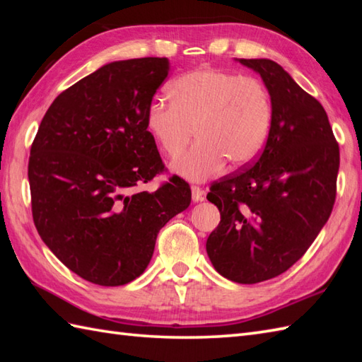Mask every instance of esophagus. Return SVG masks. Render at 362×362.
<instances>
[{"mask_svg":"<svg viewBox=\"0 0 362 362\" xmlns=\"http://www.w3.org/2000/svg\"><path fill=\"white\" fill-rule=\"evenodd\" d=\"M191 196H193V201L194 202L202 201V199H204V189L193 185V187H191Z\"/></svg>","mask_w":362,"mask_h":362,"instance_id":"34e87169","label":"esophagus"}]
</instances>
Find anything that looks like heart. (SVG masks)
Returning <instances> with one entry per match:
<instances>
[{
  "instance_id": "1",
  "label": "heart",
  "mask_w": 362,
  "mask_h": 362,
  "mask_svg": "<svg viewBox=\"0 0 362 362\" xmlns=\"http://www.w3.org/2000/svg\"><path fill=\"white\" fill-rule=\"evenodd\" d=\"M168 96L171 104H149L146 126L169 158L187 149L194 130L197 144L173 165L183 179L202 182L226 163L240 169L261 156L272 129V103L258 79L199 68L169 82Z\"/></svg>"
}]
</instances>
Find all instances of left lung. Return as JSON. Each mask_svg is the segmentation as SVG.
<instances>
[{"mask_svg": "<svg viewBox=\"0 0 362 362\" xmlns=\"http://www.w3.org/2000/svg\"><path fill=\"white\" fill-rule=\"evenodd\" d=\"M238 62L263 79L272 129L253 165L214 182L206 194L221 213L206 253L222 276L253 284L286 272L325 226L336 199L339 144L322 104L279 64Z\"/></svg>", "mask_w": 362, "mask_h": 362, "instance_id": "obj_1", "label": "left lung"}]
</instances>
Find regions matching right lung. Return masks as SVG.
I'll return each mask as SVG.
<instances>
[{"mask_svg": "<svg viewBox=\"0 0 362 362\" xmlns=\"http://www.w3.org/2000/svg\"><path fill=\"white\" fill-rule=\"evenodd\" d=\"M166 57L107 64L62 91L30 146L33 218L62 263L99 286L140 276L166 222L187 210L180 177L149 193L165 171L146 110L168 78Z\"/></svg>", "mask_w": 362, "mask_h": 362, "instance_id": "obj_1", "label": "right lung"}]
</instances>
